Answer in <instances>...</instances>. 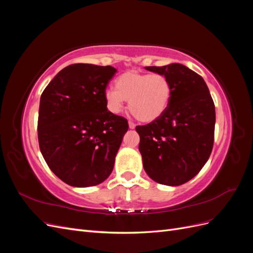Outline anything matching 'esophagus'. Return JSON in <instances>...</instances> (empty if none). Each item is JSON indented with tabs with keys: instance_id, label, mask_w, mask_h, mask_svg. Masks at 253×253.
Listing matches in <instances>:
<instances>
[{
	"instance_id": "esophagus-1",
	"label": "esophagus",
	"mask_w": 253,
	"mask_h": 253,
	"mask_svg": "<svg viewBox=\"0 0 253 253\" xmlns=\"http://www.w3.org/2000/svg\"><path fill=\"white\" fill-rule=\"evenodd\" d=\"M128 126H129V128H135L136 125L134 124L133 121H128Z\"/></svg>"
}]
</instances>
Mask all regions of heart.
<instances>
[{"instance_id": "heart-1", "label": "heart", "mask_w": 253, "mask_h": 253, "mask_svg": "<svg viewBox=\"0 0 253 253\" xmlns=\"http://www.w3.org/2000/svg\"><path fill=\"white\" fill-rule=\"evenodd\" d=\"M104 96L113 113H120L125 100H128V109L137 120L151 122L169 106L172 85L163 74L127 71L115 81V89H106Z\"/></svg>"}]
</instances>
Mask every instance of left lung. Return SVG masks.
Instances as JSON below:
<instances>
[{"label":"left lung","mask_w":253,"mask_h":253,"mask_svg":"<svg viewBox=\"0 0 253 253\" xmlns=\"http://www.w3.org/2000/svg\"><path fill=\"white\" fill-rule=\"evenodd\" d=\"M145 68L170 80L172 96L162 116L136 126L143 168L156 182L179 186L192 179L210 157L215 106L202 76L187 66L173 63Z\"/></svg>","instance_id":"8db88e82"}]
</instances>
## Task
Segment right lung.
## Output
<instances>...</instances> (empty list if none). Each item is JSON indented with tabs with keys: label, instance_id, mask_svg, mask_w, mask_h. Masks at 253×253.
<instances>
[{
	"label": "right lung",
	"instance_id": "1",
	"mask_svg": "<svg viewBox=\"0 0 253 253\" xmlns=\"http://www.w3.org/2000/svg\"><path fill=\"white\" fill-rule=\"evenodd\" d=\"M117 70L76 63L64 67L40 99L38 140L49 169L73 187L104 181L128 128L106 108L105 90Z\"/></svg>",
	"mask_w": 253,
	"mask_h": 253
}]
</instances>
